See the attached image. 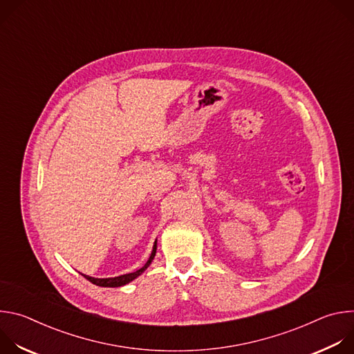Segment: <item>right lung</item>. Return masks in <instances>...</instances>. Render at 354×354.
I'll use <instances>...</instances> for the list:
<instances>
[{
    "instance_id": "right-lung-1",
    "label": "right lung",
    "mask_w": 354,
    "mask_h": 354,
    "mask_svg": "<svg viewBox=\"0 0 354 354\" xmlns=\"http://www.w3.org/2000/svg\"><path fill=\"white\" fill-rule=\"evenodd\" d=\"M156 254H157V239H156V242H154L153 252H151V255H149L147 263H145L141 269H138V270H136V272H133V273L122 274V276H118V277H108V279H95V277H91V276H86V274H82V276H84L86 280H89L91 283H93V284H96V286H99V287H120V286L129 284L130 281H133L134 279H137L140 274H142V273L147 270V268L151 265V262L154 261Z\"/></svg>"
}]
</instances>
